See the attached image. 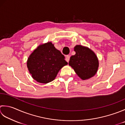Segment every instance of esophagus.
<instances>
[{
  "mask_svg": "<svg viewBox=\"0 0 125 125\" xmlns=\"http://www.w3.org/2000/svg\"><path fill=\"white\" fill-rule=\"evenodd\" d=\"M69 60H70V56L69 55H67V56H66V57H65V60H66V61H67V62H69Z\"/></svg>",
  "mask_w": 125,
  "mask_h": 125,
  "instance_id": "34e87169",
  "label": "esophagus"
}]
</instances>
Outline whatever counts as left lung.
<instances>
[{
  "instance_id": "left-lung-1",
  "label": "left lung",
  "mask_w": 125,
  "mask_h": 125,
  "mask_svg": "<svg viewBox=\"0 0 125 125\" xmlns=\"http://www.w3.org/2000/svg\"><path fill=\"white\" fill-rule=\"evenodd\" d=\"M75 55L70 57L69 65L83 80L89 79L96 74L99 60L95 53L86 46L77 45L74 47Z\"/></svg>"
}]
</instances>
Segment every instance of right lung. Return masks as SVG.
Segmentation results:
<instances>
[{
  "instance_id": "right-lung-1",
  "label": "right lung",
  "mask_w": 125,
  "mask_h": 125,
  "mask_svg": "<svg viewBox=\"0 0 125 125\" xmlns=\"http://www.w3.org/2000/svg\"><path fill=\"white\" fill-rule=\"evenodd\" d=\"M64 58L50 42L40 45L32 52L27 61V67L37 82L48 83L55 79L61 68L68 64Z\"/></svg>"
}]
</instances>
